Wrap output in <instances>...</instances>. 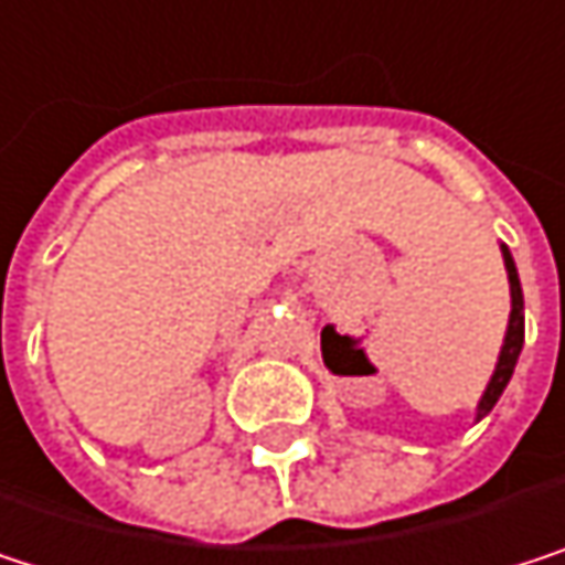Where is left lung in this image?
Listing matches in <instances>:
<instances>
[{
	"mask_svg": "<svg viewBox=\"0 0 565 565\" xmlns=\"http://www.w3.org/2000/svg\"><path fill=\"white\" fill-rule=\"evenodd\" d=\"M503 260H507V277H510V298H513V311H510V328H507V341H503V351H500V364L493 371V381L480 401V417L493 411V404L500 401L503 387L510 384L513 377V367H516V358L523 351V291H520V274H516V264L510 257V250L503 247Z\"/></svg>",
	"mask_w": 565,
	"mask_h": 565,
	"instance_id": "8db88e82",
	"label": "left lung"
}]
</instances>
